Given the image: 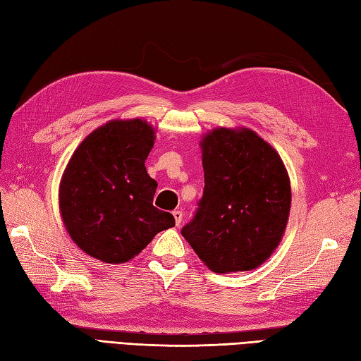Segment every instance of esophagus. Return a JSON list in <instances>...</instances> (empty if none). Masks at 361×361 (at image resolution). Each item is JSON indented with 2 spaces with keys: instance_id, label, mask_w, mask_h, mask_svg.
Segmentation results:
<instances>
[{
  "instance_id": "34e87169",
  "label": "esophagus",
  "mask_w": 361,
  "mask_h": 361,
  "mask_svg": "<svg viewBox=\"0 0 361 361\" xmlns=\"http://www.w3.org/2000/svg\"><path fill=\"white\" fill-rule=\"evenodd\" d=\"M173 217H174V222H176V225H180V222H182V217H183V213L180 209H174L173 211Z\"/></svg>"
}]
</instances>
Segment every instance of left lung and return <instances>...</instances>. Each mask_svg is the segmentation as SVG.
<instances>
[{
    "mask_svg": "<svg viewBox=\"0 0 361 361\" xmlns=\"http://www.w3.org/2000/svg\"><path fill=\"white\" fill-rule=\"evenodd\" d=\"M204 196L182 235L219 274L251 271L282 242L291 182L279 153L247 127H219L202 136Z\"/></svg>",
    "mask_w": 361,
    "mask_h": 361,
    "instance_id": "8db88e82",
    "label": "left lung"
}]
</instances>
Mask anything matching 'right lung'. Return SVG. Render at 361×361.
Listing matches in <instances>:
<instances>
[{
  "label": "right lung",
  "mask_w": 361,
  "mask_h": 361,
  "mask_svg": "<svg viewBox=\"0 0 361 361\" xmlns=\"http://www.w3.org/2000/svg\"><path fill=\"white\" fill-rule=\"evenodd\" d=\"M156 130L144 119H113L93 130L70 157L59 183L68 235L90 257L126 263L174 217L153 207L157 182L145 169Z\"/></svg>",
  "instance_id": "right-lung-1"
}]
</instances>
